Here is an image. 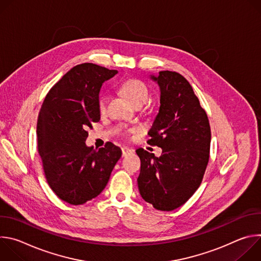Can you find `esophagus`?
<instances>
[{"label":"esophagus","instance_id":"esophagus-1","mask_svg":"<svg viewBox=\"0 0 261 261\" xmlns=\"http://www.w3.org/2000/svg\"><path fill=\"white\" fill-rule=\"evenodd\" d=\"M132 153H133V150H131V148L126 147V146L122 147V154H123V157H125V156H127V155H129V154H132Z\"/></svg>","mask_w":261,"mask_h":261}]
</instances>
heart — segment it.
Returning <instances> with one entry per match:
<instances>
[{"instance_id":"obj_1","label":"heart","mask_w":261,"mask_h":261,"mask_svg":"<svg viewBox=\"0 0 261 261\" xmlns=\"http://www.w3.org/2000/svg\"><path fill=\"white\" fill-rule=\"evenodd\" d=\"M122 93L134 104H144L148 99V91L146 86L139 80H127L121 85ZM109 95L101 93L98 100V107L100 113H104L107 107Z\"/></svg>"}]
</instances>
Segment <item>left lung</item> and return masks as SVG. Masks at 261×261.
Returning <instances> with one entry per match:
<instances>
[{
    "label": "left lung",
    "mask_w": 261,
    "mask_h": 261,
    "mask_svg": "<svg viewBox=\"0 0 261 261\" xmlns=\"http://www.w3.org/2000/svg\"><path fill=\"white\" fill-rule=\"evenodd\" d=\"M160 88L159 113L147 143L162 148L160 157L137 148L141 197L159 211H173L199 188L210 158L211 127L189 82L179 73L151 75Z\"/></svg>",
    "instance_id": "1"
}]
</instances>
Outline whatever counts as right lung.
I'll return each instance as SVG.
<instances>
[{
    "label": "right lung",
    "mask_w": 261,
    "mask_h": 261,
    "mask_svg": "<svg viewBox=\"0 0 261 261\" xmlns=\"http://www.w3.org/2000/svg\"><path fill=\"white\" fill-rule=\"evenodd\" d=\"M117 70L92 63L73 67L49 90L38 116L37 139L46 180L56 195L73 205L97 197L122 156L113 142L87 146V129L100 121L99 92Z\"/></svg>",
    "instance_id": "right-lung-1"
}]
</instances>
